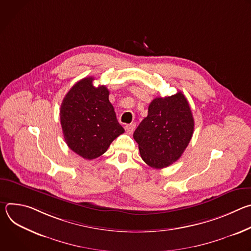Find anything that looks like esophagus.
Masks as SVG:
<instances>
[{
	"instance_id": "34e87169",
	"label": "esophagus",
	"mask_w": 251,
	"mask_h": 251,
	"mask_svg": "<svg viewBox=\"0 0 251 251\" xmlns=\"http://www.w3.org/2000/svg\"><path fill=\"white\" fill-rule=\"evenodd\" d=\"M135 127H136L135 124H128V125L125 126V130H126V132L128 134H132L133 131L135 130Z\"/></svg>"
}]
</instances>
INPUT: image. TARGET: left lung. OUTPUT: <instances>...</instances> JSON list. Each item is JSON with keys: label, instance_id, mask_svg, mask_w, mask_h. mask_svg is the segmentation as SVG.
Masks as SVG:
<instances>
[{"label": "left lung", "instance_id": "obj_1", "mask_svg": "<svg viewBox=\"0 0 251 251\" xmlns=\"http://www.w3.org/2000/svg\"><path fill=\"white\" fill-rule=\"evenodd\" d=\"M194 117L185 95L157 97L149 105L133 137L141 158L155 169H163L181 158L194 133Z\"/></svg>", "mask_w": 251, "mask_h": 251}]
</instances>
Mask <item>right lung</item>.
I'll return each mask as SVG.
<instances>
[{
  "mask_svg": "<svg viewBox=\"0 0 251 251\" xmlns=\"http://www.w3.org/2000/svg\"><path fill=\"white\" fill-rule=\"evenodd\" d=\"M93 77L76 82L60 106V123L67 146L86 160L104 154L112 141L124 133L104 85L95 87Z\"/></svg>",
  "mask_w": 251,
  "mask_h": 251,
  "instance_id": "obj_1",
  "label": "right lung"
}]
</instances>
